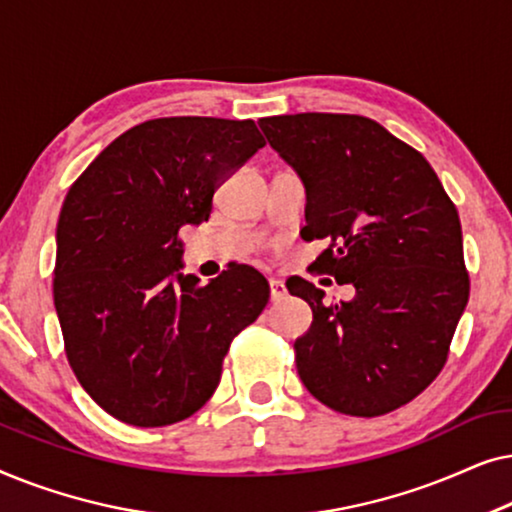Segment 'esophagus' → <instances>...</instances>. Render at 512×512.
Returning a JSON list of instances; mask_svg holds the SVG:
<instances>
[{"label":"esophagus","mask_w":512,"mask_h":512,"mask_svg":"<svg viewBox=\"0 0 512 512\" xmlns=\"http://www.w3.org/2000/svg\"><path fill=\"white\" fill-rule=\"evenodd\" d=\"M270 298L272 303H279V300L286 298V286L279 279H270Z\"/></svg>","instance_id":"esophagus-1"}]
</instances>
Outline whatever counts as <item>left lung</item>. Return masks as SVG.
Returning a JSON list of instances; mask_svg holds the SVG:
<instances>
[{"mask_svg": "<svg viewBox=\"0 0 512 512\" xmlns=\"http://www.w3.org/2000/svg\"><path fill=\"white\" fill-rule=\"evenodd\" d=\"M305 184V242L326 240L317 268L352 284L328 305L305 279L286 282L312 307L296 340L307 391L335 412L377 417L436 380L468 303L464 240L454 202L422 153L354 114L258 121Z\"/></svg>", "mask_w": 512, "mask_h": 512, "instance_id": "obj_1", "label": "left lung"}]
</instances>
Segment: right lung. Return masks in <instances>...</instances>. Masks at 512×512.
Returning <instances> with one entry per match:
<instances>
[{"label": "right lung", "mask_w": 512, "mask_h": 512, "mask_svg": "<svg viewBox=\"0 0 512 512\" xmlns=\"http://www.w3.org/2000/svg\"><path fill=\"white\" fill-rule=\"evenodd\" d=\"M254 121L172 116L116 137L69 188L58 219L53 300L76 380L111 417L167 426L219 387L223 356L268 305L249 265L200 284L179 230L263 149Z\"/></svg>", "instance_id": "1"}]
</instances>
